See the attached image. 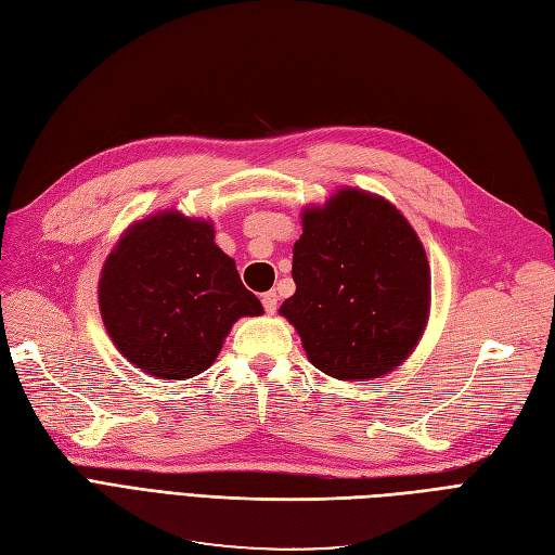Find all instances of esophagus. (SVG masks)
Instances as JSON below:
<instances>
[{
  "mask_svg": "<svg viewBox=\"0 0 555 555\" xmlns=\"http://www.w3.org/2000/svg\"><path fill=\"white\" fill-rule=\"evenodd\" d=\"M261 304H263V308H266L268 314H273V312L278 310V294H275V292L261 294Z\"/></svg>",
  "mask_w": 555,
  "mask_h": 555,
  "instance_id": "34e87169",
  "label": "esophagus"
}]
</instances>
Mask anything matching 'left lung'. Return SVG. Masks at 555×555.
Wrapping results in <instances>:
<instances>
[{
	"instance_id": "8db88e82",
	"label": "left lung",
	"mask_w": 555,
	"mask_h": 555,
	"mask_svg": "<svg viewBox=\"0 0 555 555\" xmlns=\"http://www.w3.org/2000/svg\"><path fill=\"white\" fill-rule=\"evenodd\" d=\"M300 224L296 294L280 314L328 377L389 375L412 354L430 317V266L416 231L391 201L357 188L306 206Z\"/></svg>"
}]
</instances>
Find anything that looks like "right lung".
Masks as SVG:
<instances>
[{"label": "right lung", "instance_id": "obj_1", "mask_svg": "<svg viewBox=\"0 0 555 555\" xmlns=\"http://www.w3.org/2000/svg\"><path fill=\"white\" fill-rule=\"evenodd\" d=\"M99 310L131 365L171 382L204 373L241 317L263 314L212 222L176 208L127 227L104 261Z\"/></svg>", "mask_w": 555, "mask_h": 555}]
</instances>
